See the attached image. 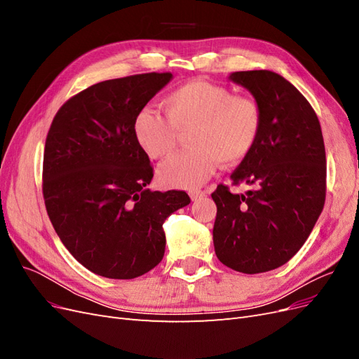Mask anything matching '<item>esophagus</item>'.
Instances as JSON below:
<instances>
[{"mask_svg": "<svg viewBox=\"0 0 359 359\" xmlns=\"http://www.w3.org/2000/svg\"><path fill=\"white\" fill-rule=\"evenodd\" d=\"M205 196V191H202V190H191L190 191V198H191V201H198V199H201V198H203Z\"/></svg>", "mask_w": 359, "mask_h": 359, "instance_id": "34e87169", "label": "esophagus"}]
</instances>
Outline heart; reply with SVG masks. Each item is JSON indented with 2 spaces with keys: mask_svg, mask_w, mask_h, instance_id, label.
I'll return each mask as SVG.
<instances>
[{
  "mask_svg": "<svg viewBox=\"0 0 359 359\" xmlns=\"http://www.w3.org/2000/svg\"><path fill=\"white\" fill-rule=\"evenodd\" d=\"M163 115L144 107L135 118V137L154 160L168 157L178 144V133H187L189 149L166 160L158 169L161 184L173 189H194L208 180L222 161L231 166L252 153L262 130V109L245 95H235L226 86L190 81L161 100Z\"/></svg>",
  "mask_w": 359,
  "mask_h": 359,
  "instance_id": "1",
  "label": "heart"
}]
</instances>
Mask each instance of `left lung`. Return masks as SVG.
I'll return each mask as SVG.
<instances>
[{"label": "left lung", "mask_w": 359, "mask_h": 359, "mask_svg": "<svg viewBox=\"0 0 359 359\" xmlns=\"http://www.w3.org/2000/svg\"><path fill=\"white\" fill-rule=\"evenodd\" d=\"M235 83L262 109V130L252 153L231 175L235 194L219 184L212 229L220 262L244 274L285 265L307 241L325 205L327 157L316 112L295 86L269 70L235 72Z\"/></svg>", "instance_id": "obj_1"}]
</instances>
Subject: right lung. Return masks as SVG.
Listing matches in <instances>:
<instances>
[{"instance_id": "right-lung-1", "label": "right lung", "mask_w": 359, "mask_h": 359, "mask_svg": "<svg viewBox=\"0 0 359 359\" xmlns=\"http://www.w3.org/2000/svg\"><path fill=\"white\" fill-rule=\"evenodd\" d=\"M172 79L144 73L88 86L64 103L43 154V198L53 229L91 273L130 280L165 256L163 223L190 203L186 191L147 189L154 169L135 118Z\"/></svg>"}]
</instances>
